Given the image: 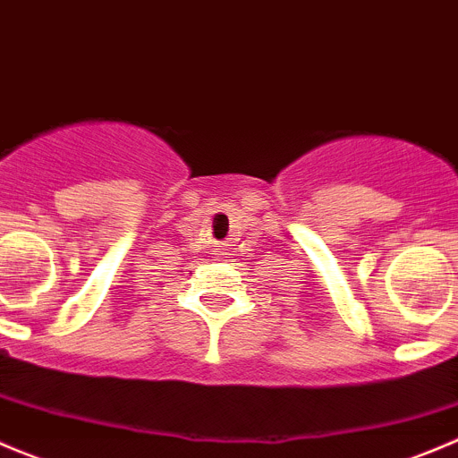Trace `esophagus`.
<instances>
[{
    "mask_svg": "<svg viewBox=\"0 0 458 458\" xmlns=\"http://www.w3.org/2000/svg\"><path fill=\"white\" fill-rule=\"evenodd\" d=\"M218 256H225V253H223V251H218Z\"/></svg>",
    "mask_w": 458,
    "mask_h": 458,
    "instance_id": "obj_1",
    "label": "esophagus"
}]
</instances>
